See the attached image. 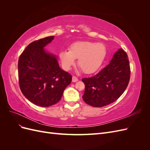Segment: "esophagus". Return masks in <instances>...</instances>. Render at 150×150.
Instances as JSON below:
<instances>
[{"mask_svg": "<svg viewBox=\"0 0 150 150\" xmlns=\"http://www.w3.org/2000/svg\"><path fill=\"white\" fill-rule=\"evenodd\" d=\"M78 81V79L76 78V77H75V76H72V81L73 83H76V82H77V81Z\"/></svg>", "mask_w": 150, "mask_h": 150, "instance_id": "esophagus-1", "label": "esophagus"}]
</instances>
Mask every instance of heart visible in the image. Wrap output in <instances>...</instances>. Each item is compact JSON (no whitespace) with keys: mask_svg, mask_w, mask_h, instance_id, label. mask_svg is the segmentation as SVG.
Listing matches in <instances>:
<instances>
[{"mask_svg":"<svg viewBox=\"0 0 150 150\" xmlns=\"http://www.w3.org/2000/svg\"><path fill=\"white\" fill-rule=\"evenodd\" d=\"M107 49L101 42L88 40L77 41L70 45L69 51H62L59 54L63 69L69 71L78 59V65L85 74L97 71L105 59Z\"/></svg>","mask_w":150,"mask_h":150,"instance_id":"b5f03b06","label":"heart"}]
</instances>
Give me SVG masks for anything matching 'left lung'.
Returning a JSON list of instances; mask_svg holds the SVG:
<instances>
[{"label":"left lung","mask_w":150,"mask_h":150,"mask_svg":"<svg viewBox=\"0 0 150 150\" xmlns=\"http://www.w3.org/2000/svg\"><path fill=\"white\" fill-rule=\"evenodd\" d=\"M130 67L127 54L122 49L115 53L110 63L91 78H83V99L93 107H103L116 101L128 85Z\"/></svg>","instance_id":"1"}]
</instances>
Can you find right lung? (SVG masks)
I'll return each mask as SVG.
<instances>
[{"mask_svg":"<svg viewBox=\"0 0 150 150\" xmlns=\"http://www.w3.org/2000/svg\"><path fill=\"white\" fill-rule=\"evenodd\" d=\"M54 38V36H49L31 42L18 62L22 94L32 103L42 107L59 101L72 81L71 75L59 67L57 56L44 49Z\"/></svg>","mask_w":150,"mask_h":150,"instance_id":"1","label":"right lung"}]
</instances>
